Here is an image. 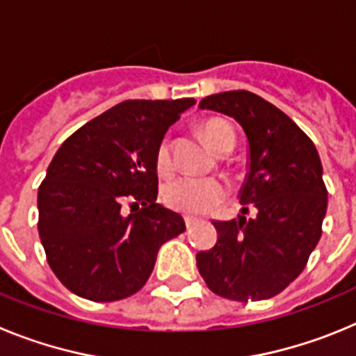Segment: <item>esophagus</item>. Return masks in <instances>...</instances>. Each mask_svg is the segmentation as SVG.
<instances>
[{"instance_id":"obj_1","label":"esophagus","mask_w":356,"mask_h":356,"mask_svg":"<svg viewBox=\"0 0 356 356\" xmlns=\"http://www.w3.org/2000/svg\"><path fill=\"white\" fill-rule=\"evenodd\" d=\"M196 222H197V219H194V217H185V226H187V228H193Z\"/></svg>"}]
</instances>
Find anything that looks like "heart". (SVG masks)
I'll return each instance as SVG.
<instances>
[{
    "instance_id": "b5f03b06",
    "label": "heart",
    "mask_w": 356,
    "mask_h": 356,
    "mask_svg": "<svg viewBox=\"0 0 356 356\" xmlns=\"http://www.w3.org/2000/svg\"><path fill=\"white\" fill-rule=\"evenodd\" d=\"M201 134L217 155L226 149H234L235 131L229 122L221 118H210L201 122ZM155 168L159 175L168 176L172 171L171 140L165 137L155 151ZM226 196V187L216 178H191L181 176L163 185L162 201L175 212L187 216H203L216 209Z\"/></svg>"
}]
</instances>
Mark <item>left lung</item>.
Returning a JSON list of instances; mask_svg holds the SVG:
<instances>
[{"instance_id": "obj_1", "label": "left lung", "mask_w": 356, "mask_h": 356, "mask_svg": "<svg viewBox=\"0 0 356 356\" xmlns=\"http://www.w3.org/2000/svg\"><path fill=\"white\" fill-rule=\"evenodd\" d=\"M200 106L232 115L246 131L250 172L241 205L257 217L212 221L217 242L196 254L197 269L226 300H269L300 276L323 234L328 191L319 153L287 114L250 90L212 94Z\"/></svg>"}]
</instances>
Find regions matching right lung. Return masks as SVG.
I'll list each match as a JSON object with an SVG mask.
<instances>
[{
    "mask_svg": "<svg viewBox=\"0 0 356 356\" xmlns=\"http://www.w3.org/2000/svg\"><path fill=\"white\" fill-rule=\"evenodd\" d=\"M194 103L128 99L58 147L39 187L37 228L51 271L71 292L90 301L124 300L146 285L163 242L185 232L180 213L155 203V151ZM127 199L130 216L120 210Z\"/></svg>",
    "mask_w": 356,
    "mask_h": 356,
    "instance_id": "add662e5",
    "label": "right lung"
}]
</instances>
